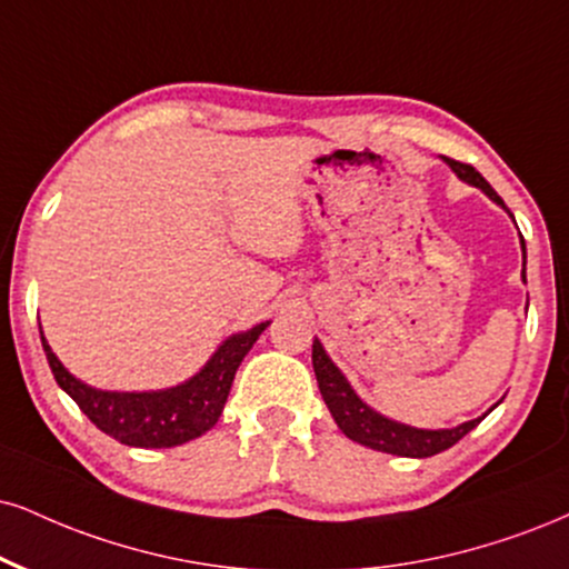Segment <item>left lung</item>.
<instances>
[{
    "instance_id": "left-lung-1",
    "label": "left lung",
    "mask_w": 569,
    "mask_h": 569,
    "mask_svg": "<svg viewBox=\"0 0 569 569\" xmlns=\"http://www.w3.org/2000/svg\"><path fill=\"white\" fill-rule=\"evenodd\" d=\"M443 160L451 166V171L461 181L482 189L490 200L499 202L501 208H507L499 194H496V189L480 177V171H475V168L467 163H459V160H451V158H443ZM522 252H525V242H522ZM522 279H525V269H522ZM311 359H313V371H317L321 398H325L327 409L332 413L335 422H338L340 430L346 432L350 440L375 448V451L411 456V459H427V456H435L446 451V448H451L453 443H459V440L465 438L469 430H475V427L480 425V419L486 417V413H482L480 419L451 427V430H419V427L392 422V419L382 417V413H377L375 409H369V406L356 396V390L350 388L346 375L335 367L319 340H313Z\"/></svg>"
}]
</instances>
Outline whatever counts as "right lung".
I'll return each instance as SVG.
<instances>
[{
	"label": "right lung",
	"mask_w": 569,
	"mask_h": 569,
	"mask_svg": "<svg viewBox=\"0 0 569 569\" xmlns=\"http://www.w3.org/2000/svg\"><path fill=\"white\" fill-rule=\"evenodd\" d=\"M266 327L269 321L256 325L248 332L231 335L198 375L177 388L150 392L89 388L62 367L52 348L47 346L44 335H41V346H44L54 380L104 435L134 448H173L200 438L219 422L231 382H234V371Z\"/></svg>",
	"instance_id": "1"
}]
</instances>
